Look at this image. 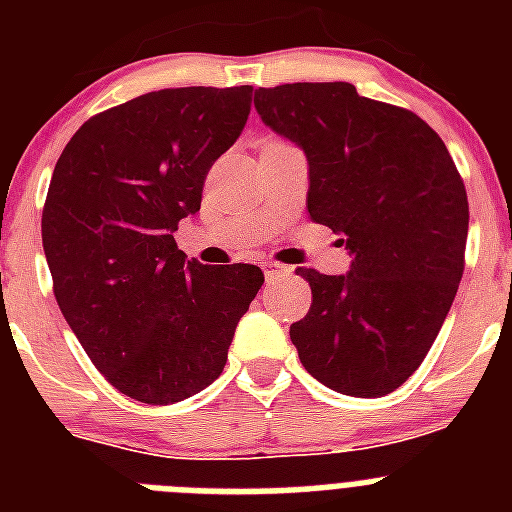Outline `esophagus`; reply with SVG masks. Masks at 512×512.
Masks as SVG:
<instances>
[{
  "mask_svg": "<svg viewBox=\"0 0 512 512\" xmlns=\"http://www.w3.org/2000/svg\"><path fill=\"white\" fill-rule=\"evenodd\" d=\"M266 279H287L292 277V266L277 264V261H264Z\"/></svg>",
  "mask_w": 512,
  "mask_h": 512,
  "instance_id": "esophagus-1",
  "label": "esophagus"
}]
</instances>
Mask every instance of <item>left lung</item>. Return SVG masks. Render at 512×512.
<instances>
[{"label":"left lung","mask_w":512,"mask_h":512,"mask_svg":"<svg viewBox=\"0 0 512 512\" xmlns=\"http://www.w3.org/2000/svg\"><path fill=\"white\" fill-rule=\"evenodd\" d=\"M256 112L305 151L307 212L343 235L351 271L297 269L312 305L289 325L302 366L351 397L390 395L431 351L464 274L467 189L415 112L348 81L259 89Z\"/></svg>","instance_id":"obj_1"}]
</instances>
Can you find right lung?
<instances>
[{
    "label": "right lung",
    "mask_w": 512,
    "mask_h": 512,
    "mask_svg": "<svg viewBox=\"0 0 512 512\" xmlns=\"http://www.w3.org/2000/svg\"><path fill=\"white\" fill-rule=\"evenodd\" d=\"M253 87L161 89L89 117L43 207L53 295L104 379L174 405L223 374L235 325L264 284L253 264L202 266L174 241L251 112Z\"/></svg>",
    "instance_id": "right-lung-1"
}]
</instances>
